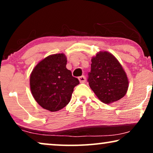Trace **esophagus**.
<instances>
[{"instance_id":"1","label":"esophagus","mask_w":153,"mask_h":153,"mask_svg":"<svg viewBox=\"0 0 153 153\" xmlns=\"http://www.w3.org/2000/svg\"><path fill=\"white\" fill-rule=\"evenodd\" d=\"M79 80L80 83H84L85 81V77L84 76H81L79 77Z\"/></svg>"}]
</instances>
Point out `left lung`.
Masks as SVG:
<instances>
[{"label": "left lung", "mask_w": 153, "mask_h": 153, "mask_svg": "<svg viewBox=\"0 0 153 153\" xmlns=\"http://www.w3.org/2000/svg\"><path fill=\"white\" fill-rule=\"evenodd\" d=\"M89 85L100 101L111 104L123 98L129 86L127 74L116 58L107 51H100L91 59Z\"/></svg>", "instance_id": "8db88e82"}]
</instances>
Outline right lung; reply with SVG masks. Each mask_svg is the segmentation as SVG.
I'll list each match as a JSON object with an SVG mask.
<instances>
[{
    "mask_svg": "<svg viewBox=\"0 0 153 153\" xmlns=\"http://www.w3.org/2000/svg\"><path fill=\"white\" fill-rule=\"evenodd\" d=\"M66 65L64 53L53 54L39 62L31 72V93L45 109L53 112L64 108L70 101L74 88L79 83Z\"/></svg>",
    "mask_w": 153,
    "mask_h": 153,
    "instance_id": "1",
    "label": "right lung"
}]
</instances>
